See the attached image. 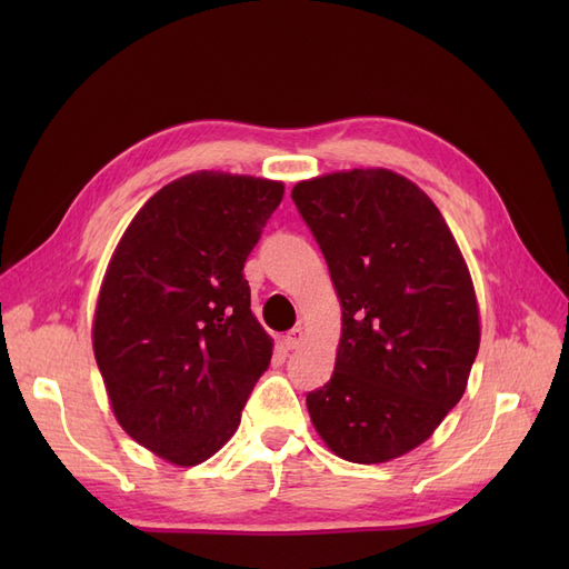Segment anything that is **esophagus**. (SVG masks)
Instances as JSON below:
<instances>
[{"label":"esophagus","mask_w":569,"mask_h":569,"mask_svg":"<svg viewBox=\"0 0 569 569\" xmlns=\"http://www.w3.org/2000/svg\"><path fill=\"white\" fill-rule=\"evenodd\" d=\"M303 339H306V335H303L301 327H295V330H289L287 337H284L287 349H299L301 343H303Z\"/></svg>","instance_id":"1"}]
</instances>
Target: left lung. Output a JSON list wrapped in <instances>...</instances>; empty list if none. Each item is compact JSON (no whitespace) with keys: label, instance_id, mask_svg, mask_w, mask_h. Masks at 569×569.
Masks as SVG:
<instances>
[{"label":"left lung","instance_id":"left-lung-1","mask_svg":"<svg viewBox=\"0 0 569 569\" xmlns=\"http://www.w3.org/2000/svg\"><path fill=\"white\" fill-rule=\"evenodd\" d=\"M341 301L330 382L306 396L330 451L387 462L432 437L460 401L479 349L470 270L418 184L385 168L291 189Z\"/></svg>","mask_w":569,"mask_h":569}]
</instances>
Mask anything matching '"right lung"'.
<instances>
[{
    "label": "right lung",
    "mask_w": 569,
    "mask_h": 569,
    "mask_svg": "<svg viewBox=\"0 0 569 569\" xmlns=\"http://www.w3.org/2000/svg\"><path fill=\"white\" fill-rule=\"evenodd\" d=\"M282 194L263 178L184 176L137 211L111 256L94 358L120 427L168 462L209 460L270 366L242 270Z\"/></svg>",
    "instance_id": "add662e5"
}]
</instances>
